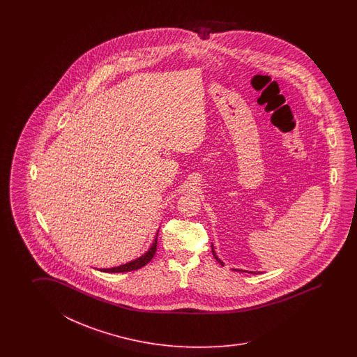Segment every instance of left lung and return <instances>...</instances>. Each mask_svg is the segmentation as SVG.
<instances>
[{
    "instance_id": "1",
    "label": "left lung",
    "mask_w": 357,
    "mask_h": 357,
    "mask_svg": "<svg viewBox=\"0 0 357 357\" xmlns=\"http://www.w3.org/2000/svg\"><path fill=\"white\" fill-rule=\"evenodd\" d=\"M212 254H213V257H214V258H215V260H217V261H218V263H220V266H223V261H222V260H220V259L218 258V257H217V254H215V251H214V248H213V243H212ZM234 271H238V269H234ZM238 272H241V271H238ZM243 272H246V271H243ZM248 273L258 274V273H260V272H248Z\"/></svg>"
}]
</instances>
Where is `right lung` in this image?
<instances>
[{
    "instance_id": "right-lung-1",
    "label": "right lung",
    "mask_w": 357,
    "mask_h": 357,
    "mask_svg": "<svg viewBox=\"0 0 357 357\" xmlns=\"http://www.w3.org/2000/svg\"><path fill=\"white\" fill-rule=\"evenodd\" d=\"M160 231V229H158ZM158 231L155 234V238L153 241L152 246L149 248V250L144 252L142 257L135 259V260H131L126 264H122V266H114V268H105V269H100V272H106V273H123V272H131V271H137L140 269L143 266H146L151 260H152L155 251H157V238H158Z\"/></svg>"
}]
</instances>
